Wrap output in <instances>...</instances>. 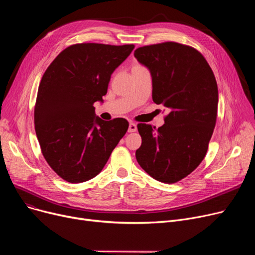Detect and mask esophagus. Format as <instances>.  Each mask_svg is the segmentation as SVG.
Returning a JSON list of instances; mask_svg holds the SVG:
<instances>
[{
  "mask_svg": "<svg viewBox=\"0 0 255 255\" xmlns=\"http://www.w3.org/2000/svg\"><path fill=\"white\" fill-rule=\"evenodd\" d=\"M137 130V126L135 123H130L129 124V128H128V131L129 132H135Z\"/></svg>",
  "mask_w": 255,
  "mask_h": 255,
  "instance_id": "1",
  "label": "esophagus"
}]
</instances>
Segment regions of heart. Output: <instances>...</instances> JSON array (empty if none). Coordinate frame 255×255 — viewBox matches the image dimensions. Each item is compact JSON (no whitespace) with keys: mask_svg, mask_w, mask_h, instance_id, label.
Here are the masks:
<instances>
[{"mask_svg":"<svg viewBox=\"0 0 255 255\" xmlns=\"http://www.w3.org/2000/svg\"><path fill=\"white\" fill-rule=\"evenodd\" d=\"M135 67H140V65H135L134 67H133V68H135Z\"/></svg>","mask_w":255,"mask_h":255,"instance_id":"obj_1","label":"heart"}]
</instances>
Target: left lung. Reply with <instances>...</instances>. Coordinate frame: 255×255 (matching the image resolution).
<instances>
[{
  "mask_svg": "<svg viewBox=\"0 0 255 255\" xmlns=\"http://www.w3.org/2000/svg\"><path fill=\"white\" fill-rule=\"evenodd\" d=\"M134 57L151 71L153 101L169 111L158 129L137 124L141 145L136 160L153 179L177 183L206 157L217 120L215 75L197 49L178 42L138 47Z\"/></svg>",
  "mask_w": 255,
  "mask_h": 255,
  "instance_id": "1",
  "label": "left lung"
}]
</instances>
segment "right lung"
I'll use <instances>...</instances> for the list:
<instances>
[{"mask_svg": "<svg viewBox=\"0 0 255 255\" xmlns=\"http://www.w3.org/2000/svg\"><path fill=\"white\" fill-rule=\"evenodd\" d=\"M133 44L76 43L66 47L45 70L34 109L36 135L48 165L63 180L96 177L128 130L124 118L103 121L94 103L106 95L112 73Z\"/></svg>", "mask_w": 255, "mask_h": 255, "instance_id": "add662e5", "label": "right lung"}]
</instances>
